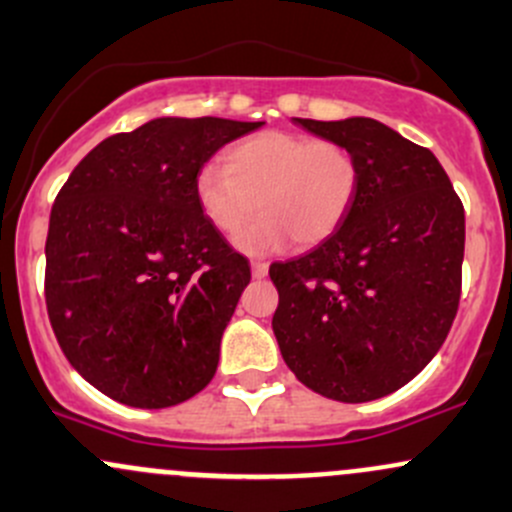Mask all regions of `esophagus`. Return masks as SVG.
<instances>
[{
	"instance_id": "34e87169",
	"label": "esophagus",
	"mask_w": 512,
	"mask_h": 512,
	"mask_svg": "<svg viewBox=\"0 0 512 512\" xmlns=\"http://www.w3.org/2000/svg\"><path fill=\"white\" fill-rule=\"evenodd\" d=\"M267 272H269V265H267V262H262V260H252V277H255V279H265V277H267Z\"/></svg>"
}]
</instances>
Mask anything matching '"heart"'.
Instances as JSON below:
<instances>
[{
    "label": "heart",
    "mask_w": 512,
    "mask_h": 512,
    "mask_svg": "<svg viewBox=\"0 0 512 512\" xmlns=\"http://www.w3.org/2000/svg\"><path fill=\"white\" fill-rule=\"evenodd\" d=\"M362 189V162L340 140L289 131L247 136L226 153V167L206 165L196 177V199L218 233L238 235L240 250L262 255L294 240L313 247L350 216Z\"/></svg>",
    "instance_id": "heart-1"
}]
</instances>
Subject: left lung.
<instances>
[{
  "label": "left lung",
  "mask_w": 512,
  "mask_h": 512,
  "mask_svg": "<svg viewBox=\"0 0 512 512\" xmlns=\"http://www.w3.org/2000/svg\"><path fill=\"white\" fill-rule=\"evenodd\" d=\"M362 162L345 223L274 262L272 330L286 367L325 398L364 403L406 386L447 340L462 296L464 206L437 157L374 119H296Z\"/></svg>",
  "instance_id": "obj_1"
}]
</instances>
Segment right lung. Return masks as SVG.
Masks as SVG:
<instances>
[{
	"mask_svg": "<svg viewBox=\"0 0 512 512\" xmlns=\"http://www.w3.org/2000/svg\"><path fill=\"white\" fill-rule=\"evenodd\" d=\"M262 121L155 119L101 140L55 196L46 308L67 362L133 408H170L213 379L250 262L211 226L196 177Z\"/></svg>",
	"mask_w": 512,
	"mask_h": 512,
	"instance_id": "add662e5",
	"label": "right lung"
}]
</instances>
